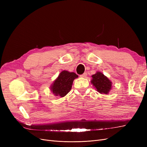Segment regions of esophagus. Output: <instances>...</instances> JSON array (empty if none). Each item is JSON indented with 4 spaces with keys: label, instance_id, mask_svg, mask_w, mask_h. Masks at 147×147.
Wrapping results in <instances>:
<instances>
[{
    "label": "esophagus",
    "instance_id": "esophagus-1",
    "mask_svg": "<svg viewBox=\"0 0 147 147\" xmlns=\"http://www.w3.org/2000/svg\"><path fill=\"white\" fill-rule=\"evenodd\" d=\"M87 77V74L86 73H84L83 74L80 75V77L82 78H86Z\"/></svg>",
    "mask_w": 147,
    "mask_h": 147
}]
</instances>
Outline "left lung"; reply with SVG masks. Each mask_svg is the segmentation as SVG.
Listing matches in <instances>:
<instances>
[{"mask_svg": "<svg viewBox=\"0 0 147 147\" xmlns=\"http://www.w3.org/2000/svg\"><path fill=\"white\" fill-rule=\"evenodd\" d=\"M91 77V83L97 91L102 94H108L112 88V82L109 78L100 72H97Z\"/></svg>", "mask_w": 147, "mask_h": 147, "instance_id": "1", "label": "left lung"}]
</instances>
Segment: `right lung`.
Instances as JSON below:
<instances>
[{
    "instance_id": "1",
    "label": "right lung",
    "mask_w": 147,
    "mask_h": 147,
    "mask_svg": "<svg viewBox=\"0 0 147 147\" xmlns=\"http://www.w3.org/2000/svg\"><path fill=\"white\" fill-rule=\"evenodd\" d=\"M78 77L74 72L63 70L50 86V91L55 96L63 97L71 90L73 82Z\"/></svg>"
}]
</instances>
